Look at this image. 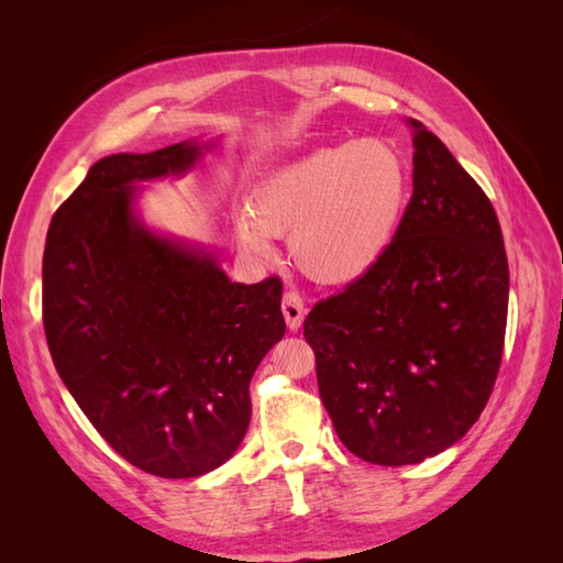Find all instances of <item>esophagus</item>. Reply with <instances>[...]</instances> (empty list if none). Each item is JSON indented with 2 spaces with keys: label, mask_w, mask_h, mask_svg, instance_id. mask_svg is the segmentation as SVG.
Instances as JSON below:
<instances>
[{
  "label": "esophagus",
  "mask_w": 563,
  "mask_h": 563,
  "mask_svg": "<svg viewBox=\"0 0 563 563\" xmlns=\"http://www.w3.org/2000/svg\"><path fill=\"white\" fill-rule=\"evenodd\" d=\"M282 312L286 319V327L291 331H298L300 323H302V298L296 291H286L282 298Z\"/></svg>",
  "instance_id": "1"
}]
</instances>
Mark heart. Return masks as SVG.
<instances>
[{
	"mask_svg": "<svg viewBox=\"0 0 563 563\" xmlns=\"http://www.w3.org/2000/svg\"><path fill=\"white\" fill-rule=\"evenodd\" d=\"M411 201V172L397 145L364 139L321 147L267 176L251 216L234 220L242 246L272 258L267 234L291 236V255L319 284L360 282L389 253Z\"/></svg>",
	"mask_w": 563,
	"mask_h": 563,
	"instance_id": "b5f03b06",
	"label": "heart"
}]
</instances>
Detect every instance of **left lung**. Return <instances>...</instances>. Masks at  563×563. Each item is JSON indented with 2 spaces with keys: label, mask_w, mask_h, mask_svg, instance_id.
<instances>
[{
  "label": "left lung",
  "mask_w": 563,
  "mask_h": 563,
  "mask_svg": "<svg viewBox=\"0 0 563 563\" xmlns=\"http://www.w3.org/2000/svg\"><path fill=\"white\" fill-rule=\"evenodd\" d=\"M411 126L413 195L395 244L302 327L340 441L387 467L446 451L482 416L509 300L493 203L432 131Z\"/></svg>",
  "instance_id": "1"
}]
</instances>
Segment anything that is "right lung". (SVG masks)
<instances>
[{
  "instance_id": "1",
  "label": "right lung",
  "mask_w": 563,
  "mask_h": 563,
  "mask_svg": "<svg viewBox=\"0 0 563 563\" xmlns=\"http://www.w3.org/2000/svg\"><path fill=\"white\" fill-rule=\"evenodd\" d=\"M201 150L96 162L51 218L42 265L60 380L126 463L164 479L232 457L253 373L286 333L279 277L230 282L211 253L157 236L133 213V183L185 174Z\"/></svg>"
}]
</instances>
